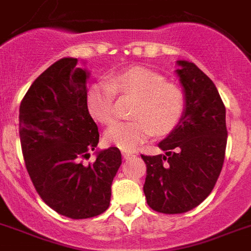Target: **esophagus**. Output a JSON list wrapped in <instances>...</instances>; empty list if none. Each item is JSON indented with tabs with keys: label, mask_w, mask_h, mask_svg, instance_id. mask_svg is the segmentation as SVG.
<instances>
[{
	"label": "esophagus",
	"mask_w": 251,
	"mask_h": 251,
	"mask_svg": "<svg viewBox=\"0 0 251 251\" xmlns=\"http://www.w3.org/2000/svg\"><path fill=\"white\" fill-rule=\"evenodd\" d=\"M122 155H123L124 160H128V159L133 158L134 156L133 154H130V152H128V151H123V152H122Z\"/></svg>",
	"instance_id": "esophagus-1"
}]
</instances>
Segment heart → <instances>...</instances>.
I'll return each mask as SVG.
<instances>
[{"label": "heart", "mask_w": 251, "mask_h": 251, "mask_svg": "<svg viewBox=\"0 0 251 251\" xmlns=\"http://www.w3.org/2000/svg\"><path fill=\"white\" fill-rule=\"evenodd\" d=\"M115 93L134 99L130 107L133 119L114 124L105 133L109 144L123 151L136 150L154 133H172L185 115L183 91L144 66H132L114 74L109 82L88 87L87 109L97 122L111 124L115 121Z\"/></svg>", "instance_id": "b5f03b06"}]
</instances>
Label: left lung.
I'll list each match as a JSON object with an SVG mask.
<instances>
[{"instance_id": "8db88e82", "label": "left lung", "mask_w": 251, "mask_h": 251, "mask_svg": "<svg viewBox=\"0 0 251 251\" xmlns=\"http://www.w3.org/2000/svg\"><path fill=\"white\" fill-rule=\"evenodd\" d=\"M177 65L185 115L159 142L164 154L141 155L148 168V204L164 214L186 213L208 198L222 171L227 145L226 107L213 80L194 63L178 60Z\"/></svg>"}]
</instances>
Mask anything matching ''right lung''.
<instances>
[{
    "instance_id": "add662e5",
    "label": "right lung",
    "mask_w": 251,
    "mask_h": 251,
    "mask_svg": "<svg viewBox=\"0 0 251 251\" xmlns=\"http://www.w3.org/2000/svg\"><path fill=\"white\" fill-rule=\"evenodd\" d=\"M76 64L63 57L33 82L20 103L19 134L43 201L64 217L84 219L109 208L122 154L118 148L96 150L100 133L86 103L90 73ZM93 150L97 160L83 165Z\"/></svg>"
}]
</instances>
